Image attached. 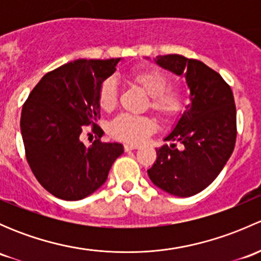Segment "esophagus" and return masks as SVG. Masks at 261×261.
<instances>
[{
  "label": "esophagus",
  "mask_w": 261,
  "mask_h": 261,
  "mask_svg": "<svg viewBox=\"0 0 261 261\" xmlns=\"http://www.w3.org/2000/svg\"><path fill=\"white\" fill-rule=\"evenodd\" d=\"M123 149H125V151H130V150L139 149V145H135V144H125Z\"/></svg>",
  "instance_id": "esophagus-1"
}]
</instances>
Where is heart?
Returning a JSON list of instances; mask_svg holds the SVG:
<instances>
[{
  "instance_id": "1",
  "label": "heart",
  "mask_w": 261,
  "mask_h": 261,
  "mask_svg": "<svg viewBox=\"0 0 261 261\" xmlns=\"http://www.w3.org/2000/svg\"><path fill=\"white\" fill-rule=\"evenodd\" d=\"M131 81L149 96L150 110L163 120H172L186 109V92L179 86L170 84V77L156 68H140L131 73ZM98 103L110 111L117 103V83L112 78L102 82L98 88ZM155 125L145 116L120 115L109 126L110 135L128 143H141L152 133Z\"/></svg>"
}]
</instances>
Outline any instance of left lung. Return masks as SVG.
<instances>
[{
    "instance_id": "obj_1",
    "label": "left lung",
    "mask_w": 261,
    "mask_h": 261,
    "mask_svg": "<svg viewBox=\"0 0 261 261\" xmlns=\"http://www.w3.org/2000/svg\"><path fill=\"white\" fill-rule=\"evenodd\" d=\"M156 64L184 75L191 103L165 141L156 149V160L147 170L152 183L167 193L191 197L217 178L235 147L236 107L230 86L217 72L183 55H159Z\"/></svg>"
}]
</instances>
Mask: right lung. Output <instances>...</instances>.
Returning a JSON list of instances; mask_svg holds the SVG:
<instances>
[{"label": "right lung", "instance_id": "obj_1", "mask_svg": "<svg viewBox=\"0 0 261 261\" xmlns=\"http://www.w3.org/2000/svg\"><path fill=\"white\" fill-rule=\"evenodd\" d=\"M121 58L78 59L46 73L22 106L21 134L26 159L39 183L53 196L78 201L105 183L123 152L118 143L81 140L84 126L99 118L98 88Z\"/></svg>", "mask_w": 261, "mask_h": 261}]
</instances>
